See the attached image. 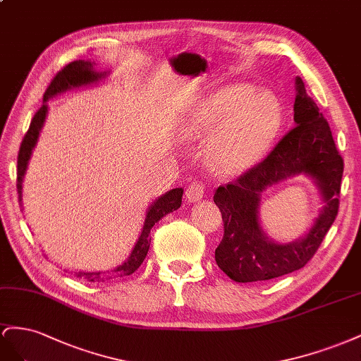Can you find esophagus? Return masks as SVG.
<instances>
[{
	"instance_id": "obj_1",
	"label": "esophagus",
	"mask_w": 361,
	"mask_h": 361,
	"mask_svg": "<svg viewBox=\"0 0 361 361\" xmlns=\"http://www.w3.org/2000/svg\"><path fill=\"white\" fill-rule=\"evenodd\" d=\"M204 197V184L200 181H193L186 189V200L189 202H198Z\"/></svg>"
}]
</instances>
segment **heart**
Returning <instances> with one entry per match:
<instances>
[{
    "label": "heart",
    "mask_w": 361,
    "mask_h": 361,
    "mask_svg": "<svg viewBox=\"0 0 361 361\" xmlns=\"http://www.w3.org/2000/svg\"><path fill=\"white\" fill-rule=\"evenodd\" d=\"M283 109L271 90L238 83L209 95L188 119L184 135L207 142L210 166L222 173L252 168L271 148L281 126Z\"/></svg>",
    "instance_id": "obj_1"
}]
</instances>
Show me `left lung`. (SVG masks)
Instances as JSON below:
<instances>
[{"instance_id":"obj_1","label":"left lung","mask_w":361,"mask_h":361,"mask_svg":"<svg viewBox=\"0 0 361 361\" xmlns=\"http://www.w3.org/2000/svg\"><path fill=\"white\" fill-rule=\"evenodd\" d=\"M295 127L262 163L214 192L213 201L224 221V238L214 259L233 281H266L301 269L317 251L338 212L343 160L326 119L307 95L301 77L295 78ZM296 174L314 180L323 209L300 240L280 244L261 226V193Z\"/></svg>"}]
</instances>
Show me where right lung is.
Wrapping results in <instances>:
<instances>
[{"label": "right lung", "instance_id": "1", "mask_svg": "<svg viewBox=\"0 0 361 361\" xmlns=\"http://www.w3.org/2000/svg\"><path fill=\"white\" fill-rule=\"evenodd\" d=\"M110 75L109 72H99L95 69L94 61L89 60H77L72 61L68 66H65L60 72H57V75L54 80L51 81V85L48 86L45 95H44V104L37 110L35 118L32 119V123H30V128L27 131V135L24 136L23 143H20L19 154H18V198L20 202V207H23V181L25 177V172L28 168V161L30 157H32L33 149L37 143L40 130H42L47 115H48V104L47 102L51 98H56L59 95H63L69 90H75L80 87H87L92 85H98L99 81L106 80ZM181 198H183V189L177 188L166 192L161 197H159L156 201H154L145 216V222H143L142 231L139 234V239L136 240L135 246L128 255V259L123 262L122 264L116 266L115 269L111 271H94V272H86V271H75L74 275L77 278H81V280H86L90 283H101L106 280H111V278H121V276H127L131 275L135 271H137V267L145 260V257L149 250V243H151V228L156 225L163 216H166L168 213L180 209L181 205Z\"/></svg>", "mask_w": 361, "mask_h": 361}]
</instances>
